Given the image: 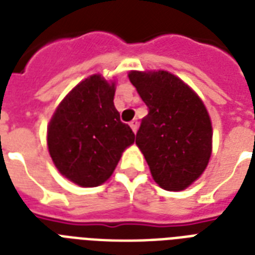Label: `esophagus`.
Instances as JSON below:
<instances>
[{"mask_svg":"<svg viewBox=\"0 0 255 255\" xmlns=\"http://www.w3.org/2000/svg\"><path fill=\"white\" fill-rule=\"evenodd\" d=\"M129 127L132 128V131H133V132L137 131V127H139V122H137V119L132 120L131 123H129Z\"/></svg>","mask_w":255,"mask_h":255,"instance_id":"34e87169","label":"esophagus"}]
</instances>
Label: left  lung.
<instances>
[{"instance_id":"obj_1","label":"left lung","mask_w":255,"mask_h":255,"mask_svg":"<svg viewBox=\"0 0 255 255\" xmlns=\"http://www.w3.org/2000/svg\"><path fill=\"white\" fill-rule=\"evenodd\" d=\"M128 78L148 107L136 145L152 177L165 190L185 189L201 176L212 155L213 132L205 106L168 71H131Z\"/></svg>"}]
</instances>
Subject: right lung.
<instances>
[{
	"label": "right lung",
	"instance_id": "obj_1",
	"mask_svg": "<svg viewBox=\"0 0 255 255\" xmlns=\"http://www.w3.org/2000/svg\"><path fill=\"white\" fill-rule=\"evenodd\" d=\"M115 83L91 75L71 90L47 127V145L57 169L81 186L102 185L122 153L135 141L114 106Z\"/></svg>",
	"mask_w": 255,
	"mask_h": 255
}]
</instances>
